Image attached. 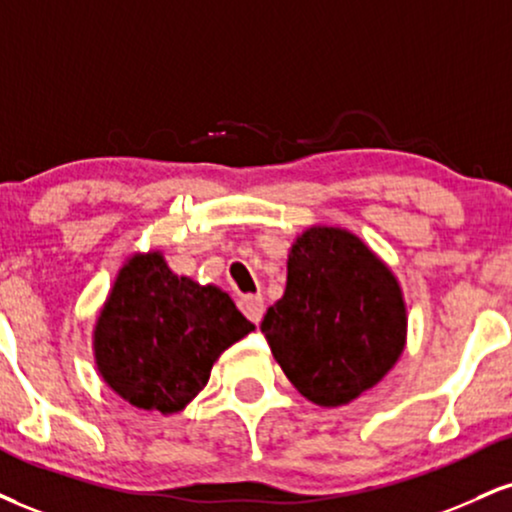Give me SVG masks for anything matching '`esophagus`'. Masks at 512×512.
Wrapping results in <instances>:
<instances>
[{
  "label": "esophagus",
  "mask_w": 512,
  "mask_h": 512,
  "mask_svg": "<svg viewBox=\"0 0 512 512\" xmlns=\"http://www.w3.org/2000/svg\"><path fill=\"white\" fill-rule=\"evenodd\" d=\"M238 307L243 310V315L250 319V322L260 324L262 322V315H264V298L260 293L255 295H243V298L238 300Z\"/></svg>",
  "instance_id": "1"
}]
</instances>
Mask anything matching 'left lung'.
I'll return each mask as SVG.
<instances>
[{"label":"left lung","instance_id":"8db88e82","mask_svg":"<svg viewBox=\"0 0 512 512\" xmlns=\"http://www.w3.org/2000/svg\"><path fill=\"white\" fill-rule=\"evenodd\" d=\"M286 291L262 331L288 381L322 408L377 386L408 341V305L391 267L360 236L317 224L293 240Z\"/></svg>","mask_w":512,"mask_h":512}]
</instances>
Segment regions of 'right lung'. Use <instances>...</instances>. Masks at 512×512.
I'll list each match as a JSON object with an SVG mask.
<instances>
[{
  "label": "right lung",
  "mask_w": 512,
  "mask_h": 512,
  "mask_svg": "<svg viewBox=\"0 0 512 512\" xmlns=\"http://www.w3.org/2000/svg\"><path fill=\"white\" fill-rule=\"evenodd\" d=\"M255 331L231 295L169 269L159 250L121 264L92 329L104 384L140 410L176 415L207 386L226 348Z\"/></svg>",
  "instance_id": "1"
}]
</instances>
